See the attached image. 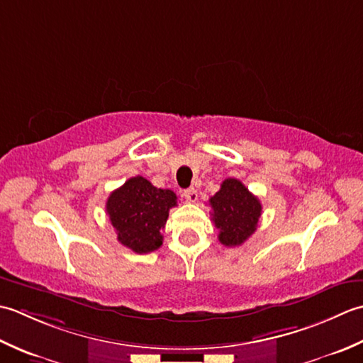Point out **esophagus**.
Masks as SVG:
<instances>
[{"instance_id":"1","label":"esophagus","mask_w":363,"mask_h":363,"mask_svg":"<svg viewBox=\"0 0 363 363\" xmlns=\"http://www.w3.org/2000/svg\"><path fill=\"white\" fill-rule=\"evenodd\" d=\"M183 196L188 202H196L197 201V189L196 188H188L183 191Z\"/></svg>"}]
</instances>
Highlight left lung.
<instances>
[{
    "instance_id": "1",
    "label": "left lung",
    "mask_w": 363,
    "mask_h": 363,
    "mask_svg": "<svg viewBox=\"0 0 363 363\" xmlns=\"http://www.w3.org/2000/svg\"><path fill=\"white\" fill-rule=\"evenodd\" d=\"M213 223L219 228V241L227 247L241 246L257 230L262 203L236 179H225L210 199Z\"/></svg>"
}]
</instances>
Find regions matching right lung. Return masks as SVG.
Listing matches in <instances>:
<instances>
[{
	"label": "right lung",
	"mask_w": 363,
	"mask_h": 363,
	"mask_svg": "<svg viewBox=\"0 0 363 363\" xmlns=\"http://www.w3.org/2000/svg\"><path fill=\"white\" fill-rule=\"evenodd\" d=\"M175 205L174 191L153 186L138 175L111 192L106 213L121 244L136 254H149L161 247V230Z\"/></svg>",
	"instance_id": "1"
}]
</instances>
